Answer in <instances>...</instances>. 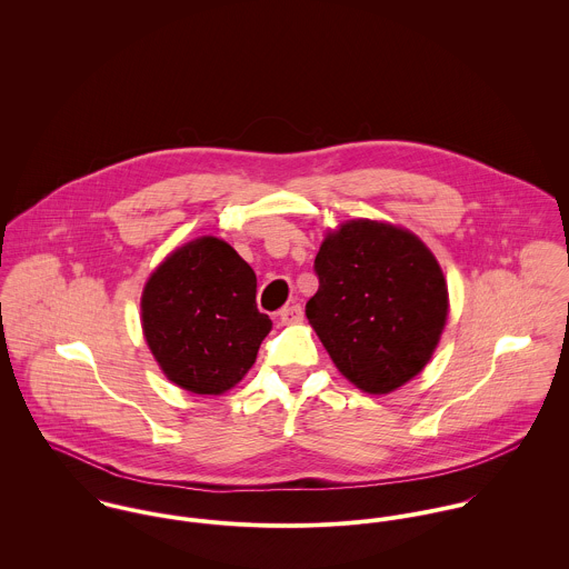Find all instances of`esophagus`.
<instances>
[{"label": "esophagus", "instance_id": "esophagus-1", "mask_svg": "<svg viewBox=\"0 0 569 569\" xmlns=\"http://www.w3.org/2000/svg\"><path fill=\"white\" fill-rule=\"evenodd\" d=\"M280 322L282 325H298V322H302V307L300 305H287L280 313Z\"/></svg>", "mask_w": 569, "mask_h": 569}]
</instances>
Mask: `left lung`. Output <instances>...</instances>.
I'll return each instance as SVG.
<instances>
[{
  "label": "left lung",
  "instance_id": "1",
  "mask_svg": "<svg viewBox=\"0 0 569 569\" xmlns=\"http://www.w3.org/2000/svg\"><path fill=\"white\" fill-rule=\"evenodd\" d=\"M318 293L307 318L337 370L370 395H388L431 359L449 311L442 269L403 228L357 219L316 256Z\"/></svg>",
  "mask_w": 569,
  "mask_h": 569
}]
</instances>
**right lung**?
I'll use <instances>...</instances> for the list:
<instances>
[{
  "instance_id": "right-lung-1",
  "label": "right lung",
  "mask_w": 569,
  "mask_h": 569,
  "mask_svg": "<svg viewBox=\"0 0 569 569\" xmlns=\"http://www.w3.org/2000/svg\"><path fill=\"white\" fill-rule=\"evenodd\" d=\"M142 328L163 375L194 395H223L253 366L271 330L256 273L234 247L203 237L174 249L142 293Z\"/></svg>"
}]
</instances>
